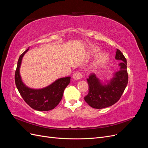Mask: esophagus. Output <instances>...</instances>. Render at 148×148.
Masks as SVG:
<instances>
[{
	"label": "esophagus",
	"mask_w": 148,
	"mask_h": 148,
	"mask_svg": "<svg viewBox=\"0 0 148 148\" xmlns=\"http://www.w3.org/2000/svg\"><path fill=\"white\" fill-rule=\"evenodd\" d=\"M83 78V75L80 72H78V71H76L73 75V78L75 80H79Z\"/></svg>",
	"instance_id": "esophagus-1"
}]
</instances>
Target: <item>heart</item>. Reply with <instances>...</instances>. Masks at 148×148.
I'll list each match as a JSON object with an SVG mask.
<instances>
[{"label": "heart", "instance_id": "obj_1", "mask_svg": "<svg viewBox=\"0 0 148 148\" xmlns=\"http://www.w3.org/2000/svg\"><path fill=\"white\" fill-rule=\"evenodd\" d=\"M101 50L99 47L96 46H92L91 47L90 50H89V54L91 56H95L98 54L100 52ZM109 61V56L106 52H103L100 53V54L97 56L96 59L95 60V62L93 64V66L95 69H99L101 67L106 65L108 62Z\"/></svg>", "mask_w": 148, "mask_h": 148}]
</instances>
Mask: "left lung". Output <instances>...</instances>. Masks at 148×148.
<instances>
[{"label":"left lung","instance_id":"1","mask_svg":"<svg viewBox=\"0 0 148 148\" xmlns=\"http://www.w3.org/2000/svg\"><path fill=\"white\" fill-rule=\"evenodd\" d=\"M115 59L121 61L120 70L115 73L109 82L101 83L95 73H91L87 79L89 91L84 101L92 108L100 109L114 105L120 99L127 86L128 81L127 59L119 49L116 52Z\"/></svg>","mask_w":148,"mask_h":148}]
</instances>
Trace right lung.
I'll list each match as a JSON object with an SVG mask.
<instances>
[{"label": "right lung", "mask_w": 148, "mask_h": 148, "mask_svg": "<svg viewBox=\"0 0 148 148\" xmlns=\"http://www.w3.org/2000/svg\"><path fill=\"white\" fill-rule=\"evenodd\" d=\"M26 50L20 55L15 74L16 86L20 95L26 104L31 108L39 111H48L54 109L60 102L65 88L70 82V77L61 78L57 79L49 86L39 89L27 87L23 83L20 74V68L23 57Z\"/></svg>", "instance_id": "right-lung-1"}]
</instances>
